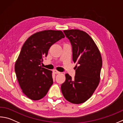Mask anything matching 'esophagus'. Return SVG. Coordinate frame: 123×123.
I'll return each instance as SVG.
<instances>
[{
    "instance_id": "obj_1",
    "label": "esophagus",
    "mask_w": 123,
    "mask_h": 123,
    "mask_svg": "<svg viewBox=\"0 0 123 123\" xmlns=\"http://www.w3.org/2000/svg\"><path fill=\"white\" fill-rule=\"evenodd\" d=\"M53 73H54V74H60V71H58L56 70H53Z\"/></svg>"
}]
</instances>
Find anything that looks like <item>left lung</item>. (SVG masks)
I'll return each instance as SVG.
<instances>
[{
	"label": "left lung",
	"mask_w": 123,
	"mask_h": 123,
	"mask_svg": "<svg viewBox=\"0 0 123 123\" xmlns=\"http://www.w3.org/2000/svg\"><path fill=\"white\" fill-rule=\"evenodd\" d=\"M72 46L73 61L77 62L75 76L68 74L61 85L63 96L70 103L81 104L90 98L98 86L102 60L96 44L84 31L70 30L63 31Z\"/></svg>",
	"instance_id": "obj_1"
}]
</instances>
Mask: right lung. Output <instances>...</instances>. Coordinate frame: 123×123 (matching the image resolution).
<instances>
[{
  "label": "right lung",
  "instance_id": "add662e5",
  "mask_svg": "<svg viewBox=\"0 0 123 123\" xmlns=\"http://www.w3.org/2000/svg\"><path fill=\"white\" fill-rule=\"evenodd\" d=\"M64 37L61 31H43L31 35L22 47L15 72L23 93L31 99L42 98L53 84L52 71L41 64L50 47Z\"/></svg>",
  "mask_w": 123,
  "mask_h": 123
}]
</instances>
